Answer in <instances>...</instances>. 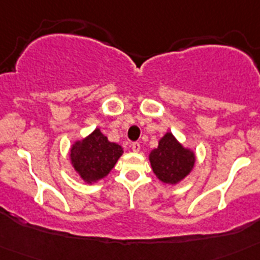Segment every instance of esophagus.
Instances as JSON below:
<instances>
[{
    "label": "esophagus",
    "mask_w": 260,
    "mask_h": 260,
    "mask_svg": "<svg viewBox=\"0 0 260 260\" xmlns=\"http://www.w3.org/2000/svg\"><path fill=\"white\" fill-rule=\"evenodd\" d=\"M132 148L134 152H139V151H141V144L138 143V142H134V143L132 144Z\"/></svg>",
    "instance_id": "obj_1"
}]
</instances>
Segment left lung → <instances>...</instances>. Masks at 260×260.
<instances>
[{"instance_id": "obj_1", "label": "left lung", "mask_w": 260, "mask_h": 260, "mask_svg": "<svg viewBox=\"0 0 260 260\" xmlns=\"http://www.w3.org/2000/svg\"><path fill=\"white\" fill-rule=\"evenodd\" d=\"M155 176L162 183L177 185L194 169L197 156L194 150L183 146L171 132L160 138L158 144L148 155Z\"/></svg>"}]
</instances>
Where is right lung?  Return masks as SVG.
I'll return each instance as SVG.
<instances>
[{
    "label": "right lung",
    "instance_id": "add662e5",
    "mask_svg": "<svg viewBox=\"0 0 260 260\" xmlns=\"http://www.w3.org/2000/svg\"><path fill=\"white\" fill-rule=\"evenodd\" d=\"M122 153V146L110 142L107 135L96 127L91 134L71 144L69 157L80 180L92 185L110 173Z\"/></svg>",
    "mask_w": 260,
    "mask_h": 260
}]
</instances>
